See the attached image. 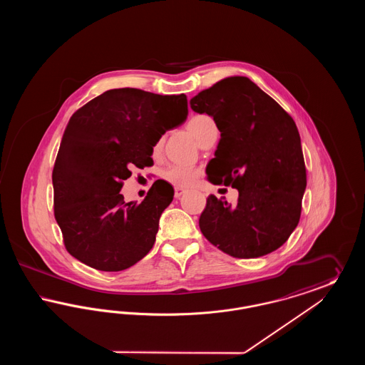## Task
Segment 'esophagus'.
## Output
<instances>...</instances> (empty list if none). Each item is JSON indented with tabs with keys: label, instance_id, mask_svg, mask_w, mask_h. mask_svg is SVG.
<instances>
[{
	"label": "esophagus",
	"instance_id": "1",
	"mask_svg": "<svg viewBox=\"0 0 365 365\" xmlns=\"http://www.w3.org/2000/svg\"><path fill=\"white\" fill-rule=\"evenodd\" d=\"M183 194H185L183 189H179V187L175 189V198H180Z\"/></svg>",
	"mask_w": 365,
	"mask_h": 365
}]
</instances>
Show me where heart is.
Returning a JSON list of instances; mask_svg holds the SVG:
<instances>
[{
    "mask_svg": "<svg viewBox=\"0 0 365 365\" xmlns=\"http://www.w3.org/2000/svg\"><path fill=\"white\" fill-rule=\"evenodd\" d=\"M187 130L192 134V137L197 139L200 145H204L205 140H208L213 134H217V125L215 120L205 113L194 115L189 119L186 124ZM161 143L163 139L158 138L153 143L152 153L153 156H158L161 152ZM163 179L168 183L174 185L176 187H189L195 180L200 178V170L194 167H186V165H170L163 171Z\"/></svg>",
    "mask_w": 365,
    "mask_h": 365,
    "instance_id": "1",
    "label": "heart"
}]
</instances>
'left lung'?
Instances as JSON below:
<instances>
[{
  "instance_id": "8db88e82",
  "label": "left lung",
  "mask_w": 365,
  "mask_h": 365,
  "mask_svg": "<svg viewBox=\"0 0 365 365\" xmlns=\"http://www.w3.org/2000/svg\"><path fill=\"white\" fill-rule=\"evenodd\" d=\"M213 118L220 140L208 180L237 189L238 202L209 195L200 228L209 242L237 259L277 250L299 222L307 170L293 118L245 76L222 79L190 100Z\"/></svg>"
}]
</instances>
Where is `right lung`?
Segmentation results:
<instances>
[{"label":"right lung","instance_id":"1","mask_svg":"<svg viewBox=\"0 0 365 365\" xmlns=\"http://www.w3.org/2000/svg\"><path fill=\"white\" fill-rule=\"evenodd\" d=\"M187 112L185 94L124 87L105 91L71 116L52 174L54 217L71 256L116 272L150 252L174 187L158 179L142 202H125L123 180L134 165H153V143Z\"/></svg>","mask_w":365,"mask_h":365}]
</instances>
